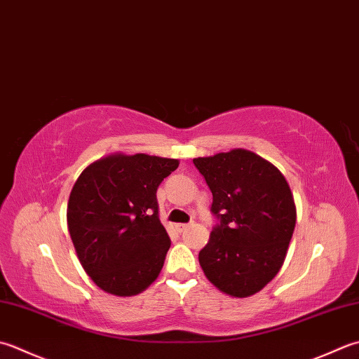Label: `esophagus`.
Here are the masks:
<instances>
[{
  "mask_svg": "<svg viewBox=\"0 0 359 359\" xmlns=\"http://www.w3.org/2000/svg\"><path fill=\"white\" fill-rule=\"evenodd\" d=\"M188 224H175V230L179 231V233H182V231H185V230H188Z\"/></svg>",
  "mask_w": 359,
  "mask_h": 359,
  "instance_id": "1",
  "label": "esophagus"
}]
</instances>
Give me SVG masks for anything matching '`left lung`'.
Instances as JSON below:
<instances>
[{"label":"left lung","mask_w":359,"mask_h":359,"mask_svg":"<svg viewBox=\"0 0 359 359\" xmlns=\"http://www.w3.org/2000/svg\"><path fill=\"white\" fill-rule=\"evenodd\" d=\"M213 194L221 224L199 252L208 282L230 297L262 291L283 266L296 227V202L277 166L248 149L193 158Z\"/></svg>","instance_id":"obj_1"}]
</instances>
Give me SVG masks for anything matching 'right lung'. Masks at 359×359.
Masks as SVG:
<instances>
[{
    "label": "right lung",
    "instance_id": "obj_1",
    "mask_svg": "<svg viewBox=\"0 0 359 359\" xmlns=\"http://www.w3.org/2000/svg\"><path fill=\"white\" fill-rule=\"evenodd\" d=\"M179 160L115 152L90 163L69 193L67 222L83 271L118 297L143 292L171 241L158 219L157 188Z\"/></svg>",
    "mask_w": 359,
    "mask_h": 359
}]
</instances>
